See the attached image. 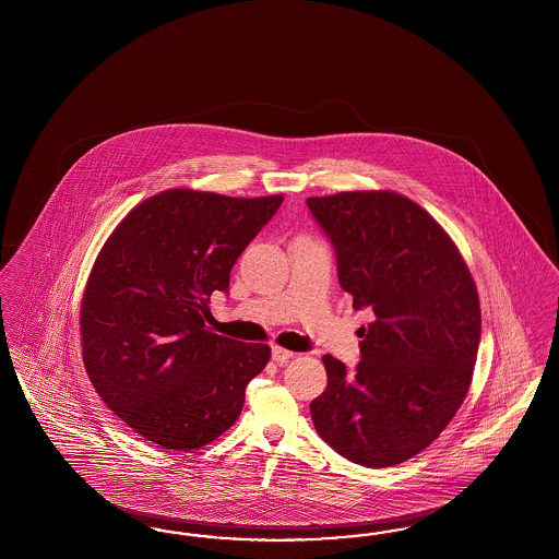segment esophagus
Returning a JSON list of instances; mask_svg holds the SVG:
<instances>
[{"label": "esophagus", "instance_id": "esophagus-1", "mask_svg": "<svg viewBox=\"0 0 559 559\" xmlns=\"http://www.w3.org/2000/svg\"><path fill=\"white\" fill-rule=\"evenodd\" d=\"M295 356V353H290L283 346H272V360L278 362V365H287L288 360Z\"/></svg>", "mask_w": 559, "mask_h": 559}]
</instances>
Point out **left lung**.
<instances>
[{"label":"left lung","instance_id":"1","mask_svg":"<svg viewBox=\"0 0 559 559\" xmlns=\"http://www.w3.org/2000/svg\"><path fill=\"white\" fill-rule=\"evenodd\" d=\"M338 260L340 287L374 320L360 362L323 356L328 388L311 420L342 457L391 467L439 439L463 404L481 334L474 276L420 204L391 190L307 199Z\"/></svg>","mask_w":559,"mask_h":559}]
</instances>
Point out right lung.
Masks as SVG:
<instances>
[{
  "instance_id": "obj_1",
  "label": "right lung",
  "mask_w": 559,
  "mask_h": 559,
  "mask_svg": "<svg viewBox=\"0 0 559 559\" xmlns=\"http://www.w3.org/2000/svg\"><path fill=\"white\" fill-rule=\"evenodd\" d=\"M283 194L236 199L171 188L136 204L102 246L85 283L84 367L102 402L136 435L171 451L219 439L271 348L213 334V290Z\"/></svg>"
}]
</instances>
